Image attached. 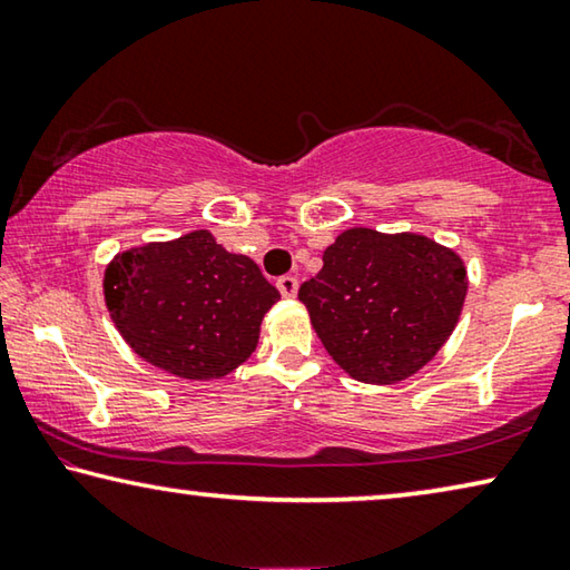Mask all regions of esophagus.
<instances>
[{"mask_svg":"<svg viewBox=\"0 0 570 570\" xmlns=\"http://www.w3.org/2000/svg\"><path fill=\"white\" fill-rule=\"evenodd\" d=\"M276 286H278V292H282V296H286V299H294L296 288H299V282H296L294 276H282L276 282Z\"/></svg>","mask_w":570,"mask_h":570,"instance_id":"1","label":"esophagus"}]
</instances>
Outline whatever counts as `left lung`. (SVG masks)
Here are the masks:
<instances>
[{"instance_id": "1", "label": "left lung", "mask_w": 570, "mask_h": 570, "mask_svg": "<svg viewBox=\"0 0 570 570\" xmlns=\"http://www.w3.org/2000/svg\"><path fill=\"white\" fill-rule=\"evenodd\" d=\"M469 274L453 248L420 233L351 227L299 288L312 327L347 376L399 384L440 353L461 320Z\"/></svg>"}]
</instances>
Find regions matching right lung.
<instances>
[{"instance_id":"add662e5","label":"right lung","mask_w":570,"mask_h":570,"mask_svg":"<svg viewBox=\"0 0 570 570\" xmlns=\"http://www.w3.org/2000/svg\"><path fill=\"white\" fill-rule=\"evenodd\" d=\"M101 288L125 343L186 381H215L243 366L263 317L282 299L256 261L227 253L209 230L117 253Z\"/></svg>"}]
</instances>
